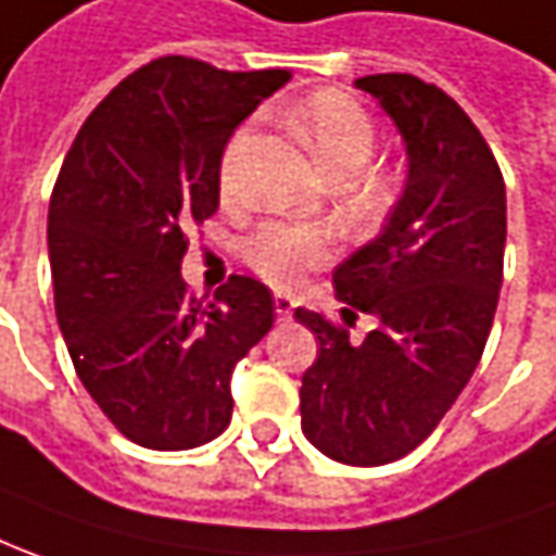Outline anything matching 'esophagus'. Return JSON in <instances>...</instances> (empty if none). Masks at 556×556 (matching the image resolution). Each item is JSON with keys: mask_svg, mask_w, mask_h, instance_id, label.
Wrapping results in <instances>:
<instances>
[{"mask_svg": "<svg viewBox=\"0 0 556 556\" xmlns=\"http://www.w3.org/2000/svg\"><path fill=\"white\" fill-rule=\"evenodd\" d=\"M275 315H278V320H287L293 315V300L287 293H275Z\"/></svg>", "mask_w": 556, "mask_h": 556, "instance_id": "obj_1", "label": "esophagus"}]
</instances>
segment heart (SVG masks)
<instances>
[{
  "label": "heart",
  "instance_id": "heart-1",
  "mask_svg": "<svg viewBox=\"0 0 556 556\" xmlns=\"http://www.w3.org/2000/svg\"><path fill=\"white\" fill-rule=\"evenodd\" d=\"M293 126L305 141V148L336 181L357 175L375 151L372 117L359 102L339 90H320L308 96L293 111ZM244 144H248V129H239L229 139L220 160V187L227 197H236L239 190V163ZM332 251H336V236L327 227L287 224V220H269L256 227L244 241L248 266L266 281L281 287L296 285L305 271L327 266Z\"/></svg>",
  "mask_w": 556,
  "mask_h": 556
}]
</instances>
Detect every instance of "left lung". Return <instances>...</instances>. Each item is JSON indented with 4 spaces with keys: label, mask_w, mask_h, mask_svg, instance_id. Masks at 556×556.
<instances>
[{
    "label": "left lung",
    "mask_w": 556,
    "mask_h": 556,
    "mask_svg": "<svg viewBox=\"0 0 556 556\" xmlns=\"http://www.w3.org/2000/svg\"><path fill=\"white\" fill-rule=\"evenodd\" d=\"M400 126L408 178L381 236L332 271L342 320L296 308L315 332L302 375V432L348 466L412 454L457 402L484 354L505 254V181L469 114L435 84L388 72L354 80Z\"/></svg>",
    "instance_id": "8db88e82"
}]
</instances>
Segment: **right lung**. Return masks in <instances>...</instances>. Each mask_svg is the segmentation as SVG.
I'll return each instance as SVG.
<instances>
[{
  "mask_svg": "<svg viewBox=\"0 0 556 556\" xmlns=\"http://www.w3.org/2000/svg\"><path fill=\"white\" fill-rule=\"evenodd\" d=\"M287 80V68L160 56L96 105L63 160L48 212L56 320L80 384L136 445L217 439L229 375L275 324L256 278L232 275L202 305L181 263L220 205L232 129Z\"/></svg>",
  "mask_w": 556,
  "mask_h": 556,
  "instance_id": "right-lung-1",
  "label": "right lung"
}]
</instances>
